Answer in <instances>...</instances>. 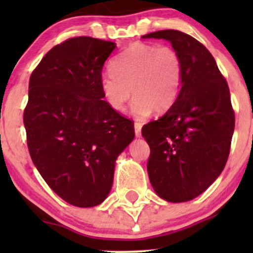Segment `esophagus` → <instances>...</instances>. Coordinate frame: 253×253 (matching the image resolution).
<instances>
[{"label":"esophagus","instance_id":"34e87169","mask_svg":"<svg viewBox=\"0 0 253 253\" xmlns=\"http://www.w3.org/2000/svg\"><path fill=\"white\" fill-rule=\"evenodd\" d=\"M134 134H136L137 138H139L142 134V126H141V124H138V122H136V124H134Z\"/></svg>","mask_w":253,"mask_h":253}]
</instances>
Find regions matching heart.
I'll use <instances>...</instances> for the list:
<instances>
[{"label": "heart", "instance_id": "1", "mask_svg": "<svg viewBox=\"0 0 253 253\" xmlns=\"http://www.w3.org/2000/svg\"><path fill=\"white\" fill-rule=\"evenodd\" d=\"M110 71L100 79L104 99L121 112L133 93L131 114L137 119L169 110L182 84V61L169 46L134 42L111 61Z\"/></svg>", "mask_w": 253, "mask_h": 253}]
</instances>
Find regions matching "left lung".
Listing matches in <instances>:
<instances>
[{"instance_id":"left-lung-1","label":"left lung","mask_w":253,"mask_h":253,"mask_svg":"<svg viewBox=\"0 0 253 253\" xmlns=\"http://www.w3.org/2000/svg\"><path fill=\"white\" fill-rule=\"evenodd\" d=\"M142 38L167 40L182 61L175 104L144 125L142 136L150 148L147 170L155 193L168 202H187L205 192L226 164L235 127L230 91L211 53L191 35L168 29Z\"/></svg>"}]
</instances>
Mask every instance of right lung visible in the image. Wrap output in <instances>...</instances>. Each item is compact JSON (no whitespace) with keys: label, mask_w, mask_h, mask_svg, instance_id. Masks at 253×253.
I'll use <instances>...</instances> for the list:
<instances>
[{"label":"right lung","mask_w":253,"mask_h":253,"mask_svg":"<svg viewBox=\"0 0 253 253\" xmlns=\"http://www.w3.org/2000/svg\"><path fill=\"white\" fill-rule=\"evenodd\" d=\"M115 47L72 38L51 48L30 76L24 110L30 157L51 190L81 208L106 200L116 159L134 138L131 120L111 109L100 90Z\"/></svg>","instance_id":"right-lung-1"}]
</instances>
